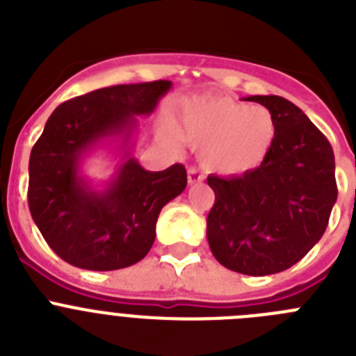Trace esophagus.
Listing matches in <instances>:
<instances>
[{"instance_id": "esophagus-1", "label": "esophagus", "mask_w": 356, "mask_h": 356, "mask_svg": "<svg viewBox=\"0 0 356 356\" xmlns=\"http://www.w3.org/2000/svg\"><path fill=\"white\" fill-rule=\"evenodd\" d=\"M187 178H188V184L191 185H196V184H201V181H203V175H201L196 168H188Z\"/></svg>"}]
</instances>
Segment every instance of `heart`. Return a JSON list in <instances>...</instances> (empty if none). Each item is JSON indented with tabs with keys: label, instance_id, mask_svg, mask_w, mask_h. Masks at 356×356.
<instances>
[{
	"label": "heart",
	"instance_id": "1",
	"mask_svg": "<svg viewBox=\"0 0 356 356\" xmlns=\"http://www.w3.org/2000/svg\"><path fill=\"white\" fill-rule=\"evenodd\" d=\"M176 130L200 149L207 171L234 176L264 162L275 143L276 122L266 106L229 97H194L181 106Z\"/></svg>",
	"mask_w": 356,
	"mask_h": 356
}]
</instances>
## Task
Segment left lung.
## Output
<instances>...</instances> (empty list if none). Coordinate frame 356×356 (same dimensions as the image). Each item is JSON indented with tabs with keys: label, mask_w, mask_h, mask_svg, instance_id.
Returning a JSON list of instances; mask_svg holds the SVG:
<instances>
[{
	"label": "left lung",
	"mask_w": 356,
	"mask_h": 356,
	"mask_svg": "<svg viewBox=\"0 0 356 356\" xmlns=\"http://www.w3.org/2000/svg\"><path fill=\"white\" fill-rule=\"evenodd\" d=\"M273 114L276 137L259 168L242 176L210 175L216 203L207 238L221 266L250 276L282 273L316 246L337 201L328 139L285 97L250 96Z\"/></svg>",
	"instance_id": "left-lung-1"
}]
</instances>
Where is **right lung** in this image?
I'll use <instances>...</instances> for the list:
<instances>
[{"mask_svg": "<svg viewBox=\"0 0 356 356\" xmlns=\"http://www.w3.org/2000/svg\"><path fill=\"white\" fill-rule=\"evenodd\" d=\"M171 81L114 85L62 103L49 115L30 155L28 205L37 228L62 260L89 271H114L140 262L155 242L163 205L187 187L175 163L146 171L131 155L140 115L153 114ZM106 149L118 160L97 188L84 160Z\"/></svg>", "mask_w": 356, "mask_h": 356, "instance_id": "add662e5", "label": "right lung"}]
</instances>
